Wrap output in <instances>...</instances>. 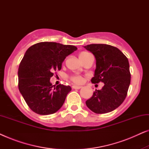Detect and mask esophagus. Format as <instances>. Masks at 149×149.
I'll list each match as a JSON object with an SVG mask.
<instances>
[{
    "mask_svg": "<svg viewBox=\"0 0 149 149\" xmlns=\"http://www.w3.org/2000/svg\"><path fill=\"white\" fill-rule=\"evenodd\" d=\"M72 87V89H81L82 87H81V86H77V85H73Z\"/></svg>",
    "mask_w": 149,
    "mask_h": 149,
    "instance_id": "1",
    "label": "esophagus"
}]
</instances>
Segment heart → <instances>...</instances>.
<instances>
[{"instance_id":"obj_1","label":"heart","mask_w":149,"mask_h":149,"mask_svg":"<svg viewBox=\"0 0 149 149\" xmlns=\"http://www.w3.org/2000/svg\"><path fill=\"white\" fill-rule=\"evenodd\" d=\"M89 54V53L87 52H83L79 55V58H80L81 60H82L85 56H87ZM70 79L71 81L75 83H77V84H81L83 81V78L81 76H80V75H73V76H70Z\"/></svg>"}]
</instances>
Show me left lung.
<instances>
[{
	"label": "left lung",
	"mask_w": 149,
	"mask_h": 149,
	"mask_svg": "<svg viewBox=\"0 0 149 149\" xmlns=\"http://www.w3.org/2000/svg\"><path fill=\"white\" fill-rule=\"evenodd\" d=\"M84 47L96 60L91 83L104 84L100 90L95 89L85 103L93 113H109L119 107L127 95L131 81L128 59L119 49L109 45L91 44Z\"/></svg>",
	"instance_id": "obj_1"
}]
</instances>
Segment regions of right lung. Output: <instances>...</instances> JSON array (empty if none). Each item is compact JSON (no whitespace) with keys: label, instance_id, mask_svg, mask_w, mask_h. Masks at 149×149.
<instances>
[{"label":"right lung","instance_id":"obj_1","mask_svg":"<svg viewBox=\"0 0 149 149\" xmlns=\"http://www.w3.org/2000/svg\"><path fill=\"white\" fill-rule=\"evenodd\" d=\"M77 49L74 45L41 42L26 51L18 69V87L34 113L51 115L62 107L71 87L52 85L50 79L54 71L61 70L65 58Z\"/></svg>","mask_w":149,"mask_h":149}]
</instances>
